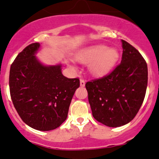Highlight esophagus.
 Wrapping results in <instances>:
<instances>
[{
    "label": "esophagus",
    "mask_w": 159,
    "mask_h": 159,
    "mask_svg": "<svg viewBox=\"0 0 159 159\" xmlns=\"http://www.w3.org/2000/svg\"><path fill=\"white\" fill-rule=\"evenodd\" d=\"M80 86H81V87H84L85 86V81H84V80H80Z\"/></svg>",
    "instance_id": "34e87169"
}]
</instances>
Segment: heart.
<instances>
[{
    "label": "heart",
    "instance_id": "obj_1",
    "mask_svg": "<svg viewBox=\"0 0 159 159\" xmlns=\"http://www.w3.org/2000/svg\"><path fill=\"white\" fill-rule=\"evenodd\" d=\"M120 58V53L115 48L105 45H94L82 49L76 59L82 63H88L89 72L94 76H102L115 66Z\"/></svg>",
    "mask_w": 159,
    "mask_h": 159
}]
</instances>
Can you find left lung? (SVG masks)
Wrapping results in <instances>:
<instances>
[{"label":"left lung","mask_w":159,"mask_h":159,"mask_svg":"<svg viewBox=\"0 0 159 159\" xmlns=\"http://www.w3.org/2000/svg\"><path fill=\"white\" fill-rule=\"evenodd\" d=\"M121 43V63L108 75L85 85L93 116L109 127L122 126L134 119L143 102L148 81L143 57L125 40Z\"/></svg>","instance_id":"1"}]
</instances>
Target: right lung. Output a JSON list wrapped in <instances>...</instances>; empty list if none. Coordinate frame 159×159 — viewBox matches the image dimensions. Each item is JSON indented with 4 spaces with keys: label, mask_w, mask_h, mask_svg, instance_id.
<instances>
[{
    "label": "right lung",
    "mask_w": 159,
    "mask_h": 159,
    "mask_svg": "<svg viewBox=\"0 0 159 159\" xmlns=\"http://www.w3.org/2000/svg\"><path fill=\"white\" fill-rule=\"evenodd\" d=\"M41 45L32 43L20 52L11 65L10 90L21 120L33 129L50 131L66 120L78 78L62 74V64L45 65L36 54Z\"/></svg>",
    "instance_id": "1"
}]
</instances>
